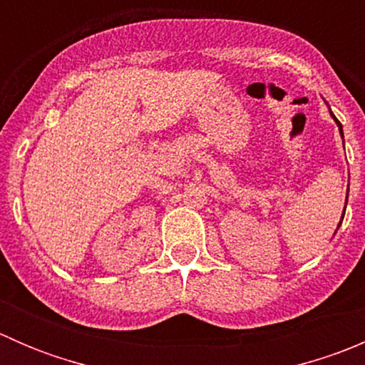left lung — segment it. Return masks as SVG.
<instances>
[{"instance_id": "8db88e82", "label": "left lung", "mask_w": 365, "mask_h": 365, "mask_svg": "<svg viewBox=\"0 0 365 365\" xmlns=\"http://www.w3.org/2000/svg\"><path fill=\"white\" fill-rule=\"evenodd\" d=\"M330 116H332V118H334V120H336L337 127H339V132H341V135H342V125H341V121H339V120H337V118H336V116H334V113H332V111H330ZM346 201H348V200H346ZM344 208H346V206H344ZM342 215H344V213H342Z\"/></svg>"}]
</instances>
